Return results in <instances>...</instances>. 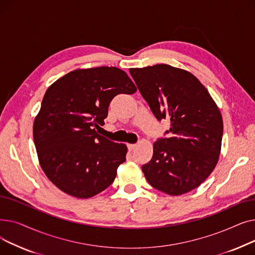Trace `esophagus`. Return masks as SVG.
<instances>
[{"instance_id": "34e87169", "label": "esophagus", "mask_w": 255, "mask_h": 255, "mask_svg": "<svg viewBox=\"0 0 255 255\" xmlns=\"http://www.w3.org/2000/svg\"><path fill=\"white\" fill-rule=\"evenodd\" d=\"M127 146H128V150L129 151H132V150L135 149L136 144H134V143H127Z\"/></svg>"}]
</instances>
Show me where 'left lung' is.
I'll use <instances>...</instances> for the list:
<instances>
[{
  "label": "left lung",
  "instance_id": "1",
  "mask_svg": "<svg viewBox=\"0 0 255 255\" xmlns=\"http://www.w3.org/2000/svg\"><path fill=\"white\" fill-rule=\"evenodd\" d=\"M129 71L154 116L170 121L168 137L153 143L152 159L141 166L146 181L173 196L197 188L219 160L223 134L219 107L187 70L157 64Z\"/></svg>",
  "mask_w": 255,
  "mask_h": 255
}]
</instances>
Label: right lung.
Listing matches in <instances>:
<instances>
[{
  "label": "right lung",
  "mask_w": 255,
  "mask_h": 255,
  "mask_svg": "<svg viewBox=\"0 0 255 255\" xmlns=\"http://www.w3.org/2000/svg\"><path fill=\"white\" fill-rule=\"evenodd\" d=\"M136 87L117 67L76 69L46 90L34 120L33 137L40 166L64 193L90 198L116 179L127 146L98 134L111 101Z\"/></svg>",
  "instance_id": "obj_1"
}]
</instances>
